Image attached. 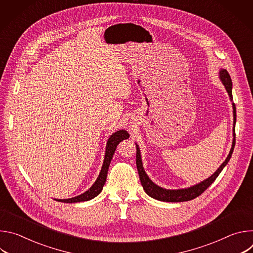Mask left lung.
<instances>
[{"label":"left lung","instance_id":"8db88e82","mask_svg":"<svg viewBox=\"0 0 253 253\" xmlns=\"http://www.w3.org/2000/svg\"><path fill=\"white\" fill-rule=\"evenodd\" d=\"M220 79L223 83V85L225 86V89L230 97V99L232 100V82H231V78L228 74V72L226 70H221L220 71ZM233 123H234V127H233V135L235 137V122H236V108L235 105L233 104ZM235 146V138L233 139L232 142V147L231 150L227 156V158L225 159V161L221 164V166L216 170V172L211 175L209 178H207L204 181H202L201 183L194 185L192 187H189L187 189H178V190H167V189H163L159 186H157L156 184H154L151 180L149 179V177L147 176V174L145 173L142 166V161H141V156H140V150L137 147V152H136V165H137V170L139 173V178L141 184L145 190V192L151 196L154 199L160 200V201H166V202H183V201H189L192 200L196 197H198L199 195H201L214 181L215 179L217 178V176L220 174V172L222 171V169L225 167V165L228 163L233 149Z\"/></svg>","mask_w":253,"mask_h":253}]
</instances>
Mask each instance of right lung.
<instances>
[{
    "instance_id": "obj_1",
    "label": "right lung",
    "mask_w": 253,
    "mask_h": 253,
    "mask_svg": "<svg viewBox=\"0 0 253 253\" xmlns=\"http://www.w3.org/2000/svg\"><path fill=\"white\" fill-rule=\"evenodd\" d=\"M129 138V134L125 131V130H120L115 132L113 135H111V137L109 138L107 142V147H106V154H105V159H104V163L101 169V172L99 174V177L97 178V180L95 181V183L93 184V186L86 191L85 193L73 197V198H69V199H58L57 201L60 202H65V203H75V202H81V201H87L90 200L92 198H94L95 196H97L103 189V186L106 182V178H107V173H108V169H109V165L110 162L112 160V157L114 155V152L117 148L118 144L124 140Z\"/></svg>"
}]
</instances>
